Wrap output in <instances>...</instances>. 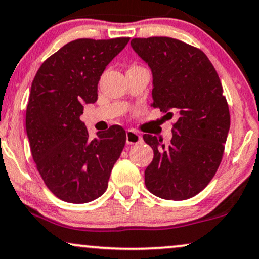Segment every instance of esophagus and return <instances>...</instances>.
Listing matches in <instances>:
<instances>
[{
    "label": "esophagus",
    "instance_id": "esophagus-1",
    "mask_svg": "<svg viewBox=\"0 0 259 259\" xmlns=\"http://www.w3.org/2000/svg\"><path fill=\"white\" fill-rule=\"evenodd\" d=\"M142 142V137L133 130H127L126 132V143L127 144H138Z\"/></svg>",
    "mask_w": 259,
    "mask_h": 259
}]
</instances>
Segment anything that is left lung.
Returning <instances> with one entry per match:
<instances>
[{
  "label": "left lung",
  "instance_id": "left-lung-1",
  "mask_svg": "<svg viewBox=\"0 0 259 259\" xmlns=\"http://www.w3.org/2000/svg\"><path fill=\"white\" fill-rule=\"evenodd\" d=\"M131 46L152 72L151 107L178 117L168 145L143 136L154 150L146 188L168 200L192 198L218 171L231 126L218 72L202 50L174 38H135Z\"/></svg>",
  "mask_w": 259,
  "mask_h": 259
}]
</instances>
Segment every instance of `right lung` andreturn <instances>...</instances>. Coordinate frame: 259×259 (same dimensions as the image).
<instances>
[{
  "instance_id": "1",
  "label": "right lung",
  "mask_w": 259,
  "mask_h": 259,
  "mask_svg": "<svg viewBox=\"0 0 259 259\" xmlns=\"http://www.w3.org/2000/svg\"><path fill=\"white\" fill-rule=\"evenodd\" d=\"M128 40L69 41L41 63L32 81L26 109L32 157L47 187L67 203L101 197L123 150L122 127L114 124L90 139L80 115L84 104L97 101L102 73Z\"/></svg>"
}]
</instances>
